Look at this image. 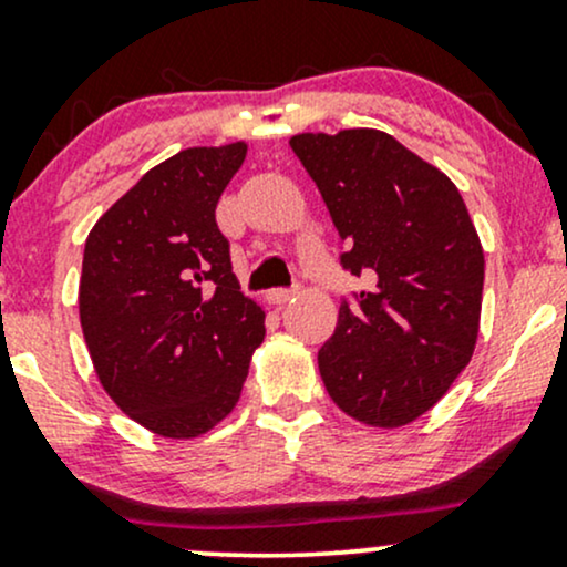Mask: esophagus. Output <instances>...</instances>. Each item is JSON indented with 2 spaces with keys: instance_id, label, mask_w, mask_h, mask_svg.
<instances>
[{
  "instance_id": "obj_1",
  "label": "esophagus",
  "mask_w": 567,
  "mask_h": 567,
  "mask_svg": "<svg viewBox=\"0 0 567 567\" xmlns=\"http://www.w3.org/2000/svg\"><path fill=\"white\" fill-rule=\"evenodd\" d=\"M298 296V285H292V288H277V290H271L269 292V298L275 303H288V301H292V298Z\"/></svg>"
}]
</instances>
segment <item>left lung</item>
I'll list each match as a JSON object with an SVG mask.
<instances>
[{
	"label": "left lung",
	"instance_id": "8db88e82",
	"mask_svg": "<svg viewBox=\"0 0 567 567\" xmlns=\"http://www.w3.org/2000/svg\"><path fill=\"white\" fill-rule=\"evenodd\" d=\"M292 152L320 188L341 266L373 288L341 301L317 362L330 400L370 426L426 413L470 365L485 258L458 188L381 130L303 133Z\"/></svg>",
	"mask_w": 567,
	"mask_h": 567
}]
</instances>
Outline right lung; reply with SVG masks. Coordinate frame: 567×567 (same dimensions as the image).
I'll return each instance as SVG.
<instances>
[{"instance_id":"1","label":"right lung","mask_w":567,"mask_h":567,"mask_svg":"<svg viewBox=\"0 0 567 567\" xmlns=\"http://www.w3.org/2000/svg\"><path fill=\"white\" fill-rule=\"evenodd\" d=\"M245 143L184 148L116 199L84 243L80 320L97 379L133 421L199 437L243 394L264 309L239 290L216 207Z\"/></svg>"}]
</instances>
